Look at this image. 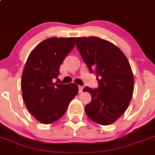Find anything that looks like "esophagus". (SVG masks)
I'll return each mask as SVG.
<instances>
[{
	"label": "esophagus",
	"instance_id": "1",
	"mask_svg": "<svg viewBox=\"0 0 155 155\" xmlns=\"http://www.w3.org/2000/svg\"><path fill=\"white\" fill-rule=\"evenodd\" d=\"M83 86H79V92L82 93L83 92Z\"/></svg>",
	"mask_w": 155,
	"mask_h": 155
}]
</instances>
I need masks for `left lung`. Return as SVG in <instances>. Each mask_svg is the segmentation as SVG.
Listing matches in <instances>:
<instances>
[{
    "label": "left lung",
    "mask_w": 155,
    "mask_h": 155,
    "mask_svg": "<svg viewBox=\"0 0 155 155\" xmlns=\"http://www.w3.org/2000/svg\"><path fill=\"white\" fill-rule=\"evenodd\" d=\"M76 48L99 83L97 89H83L92 97L85 106L86 114L98 124H111L126 111L134 94L130 62L118 47L99 37H77Z\"/></svg>",
    "instance_id": "left-lung-1"
}]
</instances>
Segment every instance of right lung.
Listing matches in <instances>:
<instances>
[{
    "label": "right lung",
    "mask_w": 155,
    "mask_h": 155,
    "mask_svg": "<svg viewBox=\"0 0 155 155\" xmlns=\"http://www.w3.org/2000/svg\"><path fill=\"white\" fill-rule=\"evenodd\" d=\"M76 44V37H51L31 51L21 79L22 99L29 112L43 124H51L64 115L78 94L76 83H54L61 63Z\"/></svg>",
    "instance_id": "obj_1"
}]
</instances>
